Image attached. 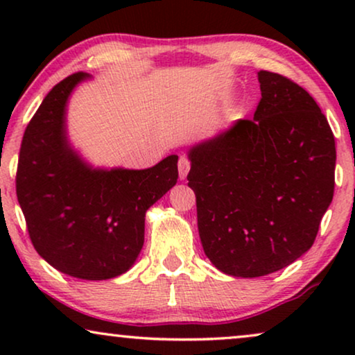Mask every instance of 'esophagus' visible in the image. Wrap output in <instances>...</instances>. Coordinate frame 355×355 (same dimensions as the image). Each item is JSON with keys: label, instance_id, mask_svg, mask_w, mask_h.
Returning a JSON list of instances; mask_svg holds the SVG:
<instances>
[{"label": "esophagus", "instance_id": "esophagus-1", "mask_svg": "<svg viewBox=\"0 0 355 355\" xmlns=\"http://www.w3.org/2000/svg\"><path fill=\"white\" fill-rule=\"evenodd\" d=\"M178 169H179V179H186L189 174V169H191V163H189V159L186 157L179 158Z\"/></svg>", "mask_w": 355, "mask_h": 355}]
</instances>
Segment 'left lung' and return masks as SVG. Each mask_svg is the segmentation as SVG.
Returning a JSON list of instances; mask_svg holds the SVG:
<instances>
[{
    "label": "left lung",
    "instance_id": "obj_1",
    "mask_svg": "<svg viewBox=\"0 0 355 355\" xmlns=\"http://www.w3.org/2000/svg\"><path fill=\"white\" fill-rule=\"evenodd\" d=\"M254 119L189 148L203 252L225 275L257 278L304 255L334 192V135L317 101L275 72H257Z\"/></svg>",
    "mask_w": 355,
    "mask_h": 355
}]
</instances>
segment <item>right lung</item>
<instances>
[{
    "instance_id": "add662e5",
    "label": "right lung",
    "mask_w": 355,
    "mask_h": 355,
    "mask_svg": "<svg viewBox=\"0 0 355 355\" xmlns=\"http://www.w3.org/2000/svg\"><path fill=\"white\" fill-rule=\"evenodd\" d=\"M90 79L66 77L42 101L22 139L16 192L38 255L61 273L101 281L135 263L145 213L178 182V155L147 169L87 162L67 135V103Z\"/></svg>"
}]
</instances>
